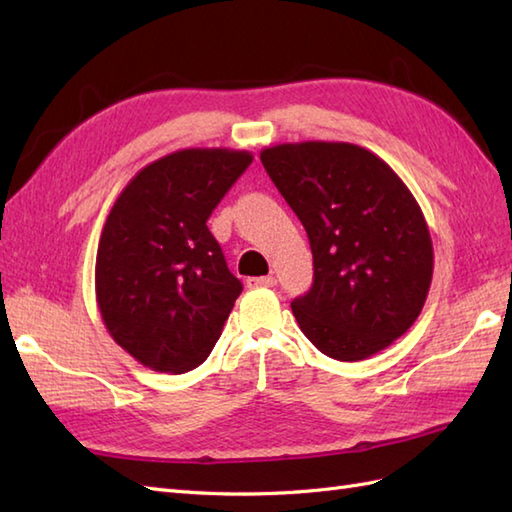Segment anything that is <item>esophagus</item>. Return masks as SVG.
Returning a JSON list of instances; mask_svg holds the SVG:
<instances>
[{
  "label": "esophagus",
  "mask_w": 512,
  "mask_h": 512,
  "mask_svg": "<svg viewBox=\"0 0 512 512\" xmlns=\"http://www.w3.org/2000/svg\"><path fill=\"white\" fill-rule=\"evenodd\" d=\"M246 286L248 288H275L277 286V279L273 275H266V277H248L246 279Z\"/></svg>",
  "instance_id": "obj_1"
}]
</instances>
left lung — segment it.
Returning <instances> with one entry per match:
<instances>
[{"label": "left lung", "instance_id": "8db88e82", "mask_svg": "<svg viewBox=\"0 0 512 512\" xmlns=\"http://www.w3.org/2000/svg\"><path fill=\"white\" fill-rule=\"evenodd\" d=\"M262 165L306 228L314 281L292 301L325 356L363 361L405 334L433 277L429 226L385 160L352 143H284Z\"/></svg>", "mask_w": 512, "mask_h": 512}]
</instances>
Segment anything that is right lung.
<instances>
[{
  "instance_id": "add662e5",
  "label": "right lung",
  "mask_w": 512,
  "mask_h": 512,
  "mask_svg": "<svg viewBox=\"0 0 512 512\" xmlns=\"http://www.w3.org/2000/svg\"><path fill=\"white\" fill-rule=\"evenodd\" d=\"M235 149H180L129 180L96 253V303L112 339L154 372L211 354L242 292L206 220L248 169Z\"/></svg>"
}]
</instances>
